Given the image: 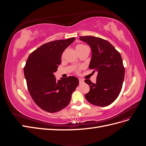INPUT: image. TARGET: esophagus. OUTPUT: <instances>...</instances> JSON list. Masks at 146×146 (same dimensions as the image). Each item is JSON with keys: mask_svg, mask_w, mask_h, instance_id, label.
<instances>
[{"mask_svg": "<svg viewBox=\"0 0 146 146\" xmlns=\"http://www.w3.org/2000/svg\"><path fill=\"white\" fill-rule=\"evenodd\" d=\"M78 80H79V83H80V84L83 83V82H84V80L82 78H78Z\"/></svg>", "mask_w": 146, "mask_h": 146, "instance_id": "1", "label": "esophagus"}]
</instances>
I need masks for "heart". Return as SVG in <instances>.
<instances>
[{"label": "heart", "mask_w": 146, "mask_h": 146, "mask_svg": "<svg viewBox=\"0 0 146 146\" xmlns=\"http://www.w3.org/2000/svg\"><path fill=\"white\" fill-rule=\"evenodd\" d=\"M86 46H85L84 44H77L76 46V50H77V51L78 52H80V51H82L84 48H85ZM65 53H66V50H64V52H63V54H62V56H63L64 55V54H65ZM81 69H82V68H77V69H76V72L77 73H78L79 72H80V70H81Z\"/></svg>", "instance_id": "b5f03b06"}]
</instances>
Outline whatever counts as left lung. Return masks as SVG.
Wrapping results in <instances>:
<instances>
[{
    "mask_svg": "<svg viewBox=\"0 0 146 146\" xmlns=\"http://www.w3.org/2000/svg\"><path fill=\"white\" fill-rule=\"evenodd\" d=\"M92 50L89 68L97 71L95 83L86 79L90 86L86 99L92 105L106 107L111 104L120 94L125 75L121 55L111 43L102 38L92 36H80Z\"/></svg>",
    "mask_w": 146,
    "mask_h": 146,
    "instance_id": "left-lung-1",
    "label": "left lung"
}]
</instances>
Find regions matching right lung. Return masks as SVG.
<instances>
[{"instance_id":"right-lung-1","label":"right lung","mask_w":146,"mask_h":146,"mask_svg":"<svg viewBox=\"0 0 146 146\" xmlns=\"http://www.w3.org/2000/svg\"><path fill=\"white\" fill-rule=\"evenodd\" d=\"M75 39L72 37L44 44L31 53L26 61L24 72L29 93L44 111L55 113L67 107L78 85L76 77L56 81L54 75L61 63L63 52Z\"/></svg>"}]
</instances>
